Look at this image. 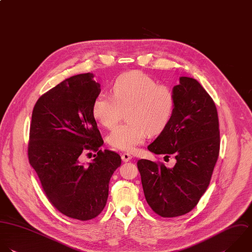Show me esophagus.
<instances>
[{
    "label": "esophagus",
    "instance_id": "1",
    "mask_svg": "<svg viewBox=\"0 0 252 252\" xmlns=\"http://www.w3.org/2000/svg\"><path fill=\"white\" fill-rule=\"evenodd\" d=\"M131 158H132V156L129 153H123L122 154V160L124 162H128L129 160H131Z\"/></svg>",
    "mask_w": 252,
    "mask_h": 252
}]
</instances>
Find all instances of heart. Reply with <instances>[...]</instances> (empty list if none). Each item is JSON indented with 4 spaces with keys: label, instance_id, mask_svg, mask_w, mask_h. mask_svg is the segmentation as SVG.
<instances>
[{
    "label": "heart",
    "instance_id": "obj_1",
    "mask_svg": "<svg viewBox=\"0 0 252 252\" xmlns=\"http://www.w3.org/2000/svg\"><path fill=\"white\" fill-rule=\"evenodd\" d=\"M112 96L99 94L92 104L94 119L107 128L114 127L126 110L127 123L108 135V143L131 152L145 141L150 132L162 131L172 120L176 98L171 87L158 84L151 75L130 70L119 75L111 86Z\"/></svg>",
    "mask_w": 252,
    "mask_h": 252
}]
</instances>
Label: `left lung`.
<instances>
[{
  "label": "left lung",
  "mask_w": 252,
  "mask_h": 252,
  "mask_svg": "<svg viewBox=\"0 0 252 252\" xmlns=\"http://www.w3.org/2000/svg\"><path fill=\"white\" fill-rule=\"evenodd\" d=\"M176 106L172 120L148 146L155 154L173 155L177 163L137 162L147 203L161 217L190 212L206 191L220 150L217 108L194 78L182 76L173 88Z\"/></svg>",
  "instance_id": "left-lung-1"
}]
</instances>
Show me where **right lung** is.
Returning <instances> with one entry per match:
<instances>
[{
    "label": "right lung",
    "mask_w": 252,
    "mask_h": 252,
    "mask_svg": "<svg viewBox=\"0 0 252 252\" xmlns=\"http://www.w3.org/2000/svg\"><path fill=\"white\" fill-rule=\"evenodd\" d=\"M100 91L92 73L71 76L44 93L31 117L29 163L51 204L80 221L103 211L110 179L122 163L118 153L100 149L104 141L92 115ZM91 151L93 163L81 164V155Z\"/></svg>",
    "instance_id": "obj_1"
}]
</instances>
